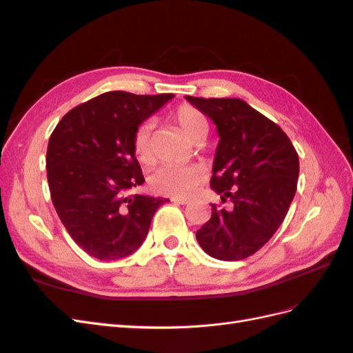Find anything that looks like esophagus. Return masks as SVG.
Returning a JSON list of instances; mask_svg holds the SVG:
<instances>
[{
    "label": "esophagus",
    "mask_w": 353,
    "mask_h": 353,
    "mask_svg": "<svg viewBox=\"0 0 353 353\" xmlns=\"http://www.w3.org/2000/svg\"><path fill=\"white\" fill-rule=\"evenodd\" d=\"M170 201L176 203V205H188V203H190L188 199H179V197H172V199H170Z\"/></svg>",
    "instance_id": "esophagus-1"
}]
</instances>
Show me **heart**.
Here are the masks:
<instances>
[{
    "label": "heart",
    "instance_id": "1",
    "mask_svg": "<svg viewBox=\"0 0 353 353\" xmlns=\"http://www.w3.org/2000/svg\"><path fill=\"white\" fill-rule=\"evenodd\" d=\"M174 117L183 132L191 141L200 135H206L208 122L199 109L191 104H181L174 110ZM132 152L141 163H150L153 159L152 123L144 122L137 128L132 137ZM205 178V172L197 165H165L159 168L152 176L150 185L160 194L170 197H190Z\"/></svg>",
    "mask_w": 353,
    "mask_h": 353
}]
</instances>
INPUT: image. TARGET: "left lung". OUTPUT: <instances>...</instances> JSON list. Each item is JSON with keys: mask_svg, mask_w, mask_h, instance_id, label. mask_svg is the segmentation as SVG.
Instances as JSON below:
<instances>
[{"mask_svg": "<svg viewBox=\"0 0 353 353\" xmlns=\"http://www.w3.org/2000/svg\"><path fill=\"white\" fill-rule=\"evenodd\" d=\"M216 125L219 144L210 187L231 209L212 205L197 232L200 248L219 261H241L268 243L297 188L299 156L281 128L240 99L185 97Z\"/></svg>", "mask_w": 353, "mask_h": 353, "instance_id": "obj_1", "label": "left lung"}]
</instances>
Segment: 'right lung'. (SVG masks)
Returning a JSON list of instances; mask_svg holds the SVG:
<instances>
[{"label":"right lung","mask_w":353,"mask_h":353,"mask_svg":"<svg viewBox=\"0 0 353 353\" xmlns=\"http://www.w3.org/2000/svg\"><path fill=\"white\" fill-rule=\"evenodd\" d=\"M172 94L109 91L68 112L47 148L52 205L69 236L100 261L134 253L147 237L162 197L131 194L144 183L132 137Z\"/></svg>","instance_id":"obj_1"}]
</instances>
